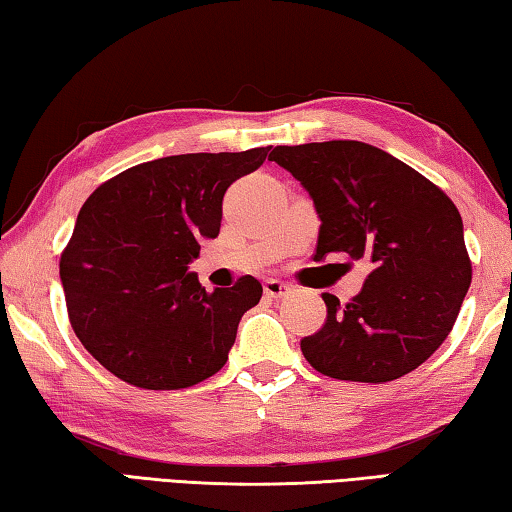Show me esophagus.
Instances as JSON below:
<instances>
[{"mask_svg":"<svg viewBox=\"0 0 512 512\" xmlns=\"http://www.w3.org/2000/svg\"><path fill=\"white\" fill-rule=\"evenodd\" d=\"M264 293L268 298H284V296H289L291 293V287L287 282H280V280H264Z\"/></svg>","mask_w":512,"mask_h":512,"instance_id":"obj_1","label":"esophagus"}]
</instances>
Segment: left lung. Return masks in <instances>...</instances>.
I'll list each match as a JSON object with an SVG mask.
<instances>
[{"label":"left lung","mask_w":512,"mask_h":512,"mask_svg":"<svg viewBox=\"0 0 512 512\" xmlns=\"http://www.w3.org/2000/svg\"><path fill=\"white\" fill-rule=\"evenodd\" d=\"M268 160L307 189L320 230L314 259L345 253L370 273L350 302L323 293L327 320L300 341L327 377L381 384L447 339L472 282L463 219L443 189L377 146H275Z\"/></svg>","instance_id":"obj_1"}]
</instances>
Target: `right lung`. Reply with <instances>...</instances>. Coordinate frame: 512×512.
Masks as SVG:
<instances>
[{"label": "right lung", "mask_w": 512, "mask_h": 512, "mask_svg": "<svg viewBox=\"0 0 512 512\" xmlns=\"http://www.w3.org/2000/svg\"><path fill=\"white\" fill-rule=\"evenodd\" d=\"M271 146L185 153L121 171L83 203L60 257L69 323L126 384L178 391L219 372L241 316L262 298L253 275L207 293L187 264L219 237L223 196Z\"/></svg>", "instance_id": "obj_1"}]
</instances>
